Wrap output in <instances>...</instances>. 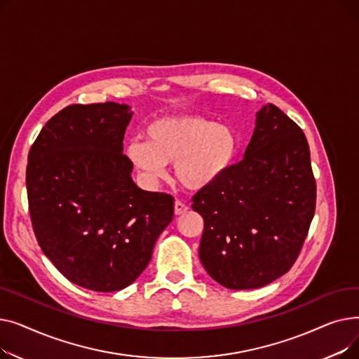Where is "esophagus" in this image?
<instances>
[{
    "instance_id": "esophagus-1",
    "label": "esophagus",
    "mask_w": 359,
    "mask_h": 359,
    "mask_svg": "<svg viewBox=\"0 0 359 359\" xmlns=\"http://www.w3.org/2000/svg\"><path fill=\"white\" fill-rule=\"evenodd\" d=\"M187 210H189V206H187L184 202H182L180 199H176V202H175V214L176 215H182Z\"/></svg>"
}]
</instances>
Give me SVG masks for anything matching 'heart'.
I'll use <instances>...</instances> for the list:
<instances>
[{"label":"heart","mask_w":359,"mask_h":359,"mask_svg":"<svg viewBox=\"0 0 359 359\" xmlns=\"http://www.w3.org/2000/svg\"><path fill=\"white\" fill-rule=\"evenodd\" d=\"M147 141L132 140L126 156L149 179L165 175L176 164V177L187 189L199 191L215 183L236 156L237 140L225 125L194 115L163 116L145 129Z\"/></svg>","instance_id":"1"}]
</instances>
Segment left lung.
<instances>
[{
	"label": "left lung",
	"mask_w": 359,
	"mask_h": 359,
	"mask_svg": "<svg viewBox=\"0 0 359 359\" xmlns=\"http://www.w3.org/2000/svg\"><path fill=\"white\" fill-rule=\"evenodd\" d=\"M203 218L199 259L225 288L271 284L295 263L316 210L307 138L275 104L263 106L244 158L192 198Z\"/></svg>",
	"instance_id": "obj_1"
}]
</instances>
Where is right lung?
I'll list each match as a JSON object with an SVG mask.
<instances>
[{
  "mask_svg": "<svg viewBox=\"0 0 359 359\" xmlns=\"http://www.w3.org/2000/svg\"><path fill=\"white\" fill-rule=\"evenodd\" d=\"M128 104H71L33 142L26 168L32 227L45 256L72 284L113 292L147 268L172 222L175 198L142 191L123 154Z\"/></svg>",
  "mask_w": 359,
  "mask_h": 359,
  "instance_id": "1",
  "label": "right lung"
}]
</instances>
